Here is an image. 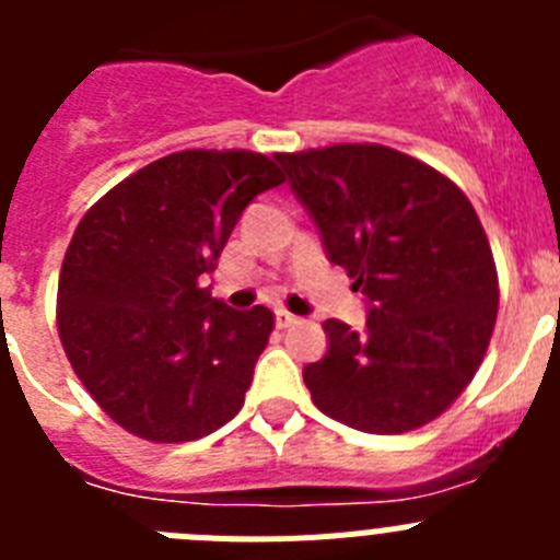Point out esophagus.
I'll use <instances>...</instances> for the list:
<instances>
[{"mask_svg": "<svg viewBox=\"0 0 560 560\" xmlns=\"http://www.w3.org/2000/svg\"><path fill=\"white\" fill-rule=\"evenodd\" d=\"M275 323H277V328H291V325L300 323V316L289 314V311H283V308H277L275 311Z\"/></svg>", "mask_w": 560, "mask_h": 560, "instance_id": "esophagus-1", "label": "esophagus"}]
</instances>
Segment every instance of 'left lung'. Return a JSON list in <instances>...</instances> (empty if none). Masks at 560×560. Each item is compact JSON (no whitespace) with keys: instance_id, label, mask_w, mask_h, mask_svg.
<instances>
[{"instance_id":"obj_1","label":"left lung","mask_w":560,"mask_h":560,"mask_svg":"<svg viewBox=\"0 0 560 560\" xmlns=\"http://www.w3.org/2000/svg\"><path fill=\"white\" fill-rule=\"evenodd\" d=\"M325 255L368 296V325H323L303 370L328 418L398 434L452 407L482 364L499 308L497 266L465 192L387 145L277 153Z\"/></svg>"}]
</instances>
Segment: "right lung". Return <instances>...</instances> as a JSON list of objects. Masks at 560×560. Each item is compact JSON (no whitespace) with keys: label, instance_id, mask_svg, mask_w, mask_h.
<instances>
[{"label":"right lung","instance_id":"obj_1","mask_svg":"<svg viewBox=\"0 0 560 560\" xmlns=\"http://www.w3.org/2000/svg\"><path fill=\"white\" fill-rule=\"evenodd\" d=\"M252 151H179L151 162L78 224L58 277V334L89 395L126 432L187 443L244 407L275 316L212 300L241 212L283 185Z\"/></svg>","mask_w":560,"mask_h":560}]
</instances>
